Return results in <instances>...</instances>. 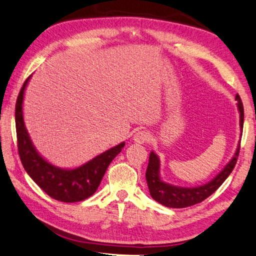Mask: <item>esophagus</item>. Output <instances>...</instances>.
I'll use <instances>...</instances> for the list:
<instances>
[{
	"instance_id": "1",
	"label": "esophagus",
	"mask_w": 256,
	"mask_h": 256,
	"mask_svg": "<svg viewBox=\"0 0 256 256\" xmlns=\"http://www.w3.org/2000/svg\"><path fill=\"white\" fill-rule=\"evenodd\" d=\"M150 140V134L146 130H140L134 135V140L138 144L148 143Z\"/></svg>"
}]
</instances>
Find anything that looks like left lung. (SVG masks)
<instances>
[{"instance_id": "left-lung-1", "label": "left lung", "mask_w": 256, "mask_h": 256, "mask_svg": "<svg viewBox=\"0 0 256 256\" xmlns=\"http://www.w3.org/2000/svg\"><path fill=\"white\" fill-rule=\"evenodd\" d=\"M236 100L238 102V110H240V127L242 128V124H244V106H242V100L238 94L236 95ZM240 144L238 146L232 160L224 166V169L214 179H212L210 182L205 184L203 186L192 188L177 187L170 185V184L163 182L160 179V176H158V172H160V161H158V158L156 156V153L150 152L148 166L145 174L150 196L156 202L161 203L164 206L174 208H187L190 206V205L203 202L205 198H208V196L212 195L218 188L222 185V182L232 174V171L234 170V168L237 163V158L238 156H240Z\"/></svg>"}]
</instances>
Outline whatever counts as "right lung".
Listing matches in <instances>:
<instances>
[{
    "instance_id": "right-lung-1",
    "label": "right lung",
    "mask_w": 256,
    "mask_h": 256,
    "mask_svg": "<svg viewBox=\"0 0 256 256\" xmlns=\"http://www.w3.org/2000/svg\"><path fill=\"white\" fill-rule=\"evenodd\" d=\"M29 78L30 76L24 82L16 103L18 153L24 170L34 182L54 200L74 203L88 198L98 188L108 164L121 152L124 143L108 150L77 169H60L45 161L32 146L24 124L22 100Z\"/></svg>"
}]
</instances>
